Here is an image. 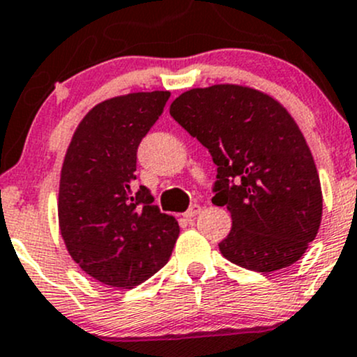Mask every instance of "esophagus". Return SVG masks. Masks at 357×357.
Segmentation results:
<instances>
[{
    "mask_svg": "<svg viewBox=\"0 0 357 357\" xmlns=\"http://www.w3.org/2000/svg\"><path fill=\"white\" fill-rule=\"evenodd\" d=\"M199 213H201L199 204H190V208L183 213V216H185V220H194L197 215H199Z\"/></svg>",
    "mask_w": 357,
    "mask_h": 357,
    "instance_id": "1",
    "label": "esophagus"
}]
</instances>
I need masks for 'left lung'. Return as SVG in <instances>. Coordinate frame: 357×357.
<instances>
[{
  "instance_id": "obj_1",
  "label": "left lung",
  "mask_w": 357,
  "mask_h": 357,
  "mask_svg": "<svg viewBox=\"0 0 357 357\" xmlns=\"http://www.w3.org/2000/svg\"><path fill=\"white\" fill-rule=\"evenodd\" d=\"M170 115L216 165L211 201L232 215L222 255L259 273L296 263L318 234L323 197L287 109L256 89L220 84L180 94Z\"/></svg>"
}]
</instances>
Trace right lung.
Returning <instances> with one entry per match:
<instances>
[{"instance_id":"add662e5","label":"right lung","mask_w":357,"mask_h":357,"mask_svg":"<svg viewBox=\"0 0 357 357\" xmlns=\"http://www.w3.org/2000/svg\"><path fill=\"white\" fill-rule=\"evenodd\" d=\"M170 93H134L94 106L61 168L58 218L73 261L94 280L134 289L170 259L178 223L135 185L137 149Z\"/></svg>"}]
</instances>
